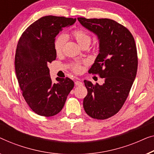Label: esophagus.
Masks as SVG:
<instances>
[{"mask_svg": "<svg viewBox=\"0 0 154 154\" xmlns=\"http://www.w3.org/2000/svg\"><path fill=\"white\" fill-rule=\"evenodd\" d=\"M75 85H76V86H80V85H82V82H80V81H75Z\"/></svg>", "mask_w": 154, "mask_h": 154, "instance_id": "obj_1", "label": "esophagus"}]
</instances>
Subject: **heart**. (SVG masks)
<instances>
[{"label": "heart", "mask_w": 154, "mask_h": 154, "mask_svg": "<svg viewBox=\"0 0 154 154\" xmlns=\"http://www.w3.org/2000/svg\"><path fill=\"white\" fill-rule=\"evenodd\" d=\"M72 35L76 39L77 42L79 43L80 46L83 45L86 43L91 42V36L88 33H86L85 31L82 29H77L75 30L72 32ZM66 41V36L65 35H60L57 38H56L54 41V49L56 54H60L61 52L63 49L64 45ZM73 70L75 72H79L82 70V66L79 63H75L73 65Z\"/></svg>", "instance_id": "b5f03b06"}]
</instances>
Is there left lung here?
I'll list each match as a JSON object with an SVG mask.
<instances>
[{"label":"left lung","mask_w":154,"mask_h":154,"mask_svg":"<svg viewBox=\"0 0 154 154\" xmlns=\"http://www.w3.org/2000/svg\"><path fill=\"white\" fill-rule=\"evenodd\" d=\"M77 19L99 40L98 55L88 72L105 78L103 85L84 80L88 94L84 109L91 117L106 119L121 109L135 79L138 60L135 40L126 28L112 19Z\"/></svg>","instance_id":"8db88e82"}]
</instances>
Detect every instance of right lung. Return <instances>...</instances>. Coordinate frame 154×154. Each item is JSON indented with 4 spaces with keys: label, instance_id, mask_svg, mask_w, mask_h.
Listing matches in <instances>:
<instances>
[{
    "label": "right lung",
    "instance_id": "obj_1",
    "mask_svg": "<svg viewBox=\"0 0 154 154\" xmlns=\"http://www.w3.org/2000/svg\"><path fill=\"white\" fill-rule=\"evenodd\" d=\"M76 19L45 16L35 21L21 35L15 54V72L22 95L37 114L52 116L61 111L74 82L70 78L51 81L48 64L56 58V36L74 24Z\"/></svg>",
    "mask_w": 154,
    "mask_h": 154
}]
</instances>
